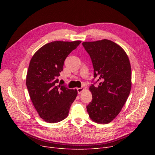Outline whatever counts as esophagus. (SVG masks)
Masks as SVG:
<instances>
[{"label":"esophagus","instance_id":"1","mask_svg":"<svg viewBox=\"0 0 155 155\" xmlns=\"http://www.w3.org/2000/svg\"><path fill=\"white\" fill-rule=\"evenodd\" d=\"M83 90H84V88L83 87H81V88H77V91H78V94H81L83 91Z\"/></svg>","mask_w":155,"mask_h":155}]
</instances>
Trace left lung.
Instances as JSON below:
<instances>
[{
    "instance_id": "left-lung-1",
    "label": "left lung",
    "mask_w": 155,
    "mask_h": 155,
    "mask_svg": "<svg viewBox=\"0 0 155 155\" xmlns=\"http://www.w3.org/2000/svg\"><path fill=\"white\" fill-rule=\"evenodd\" d=\"M92 60L94 78L100 81L89 88L92 100L87 106L91 119L109 124L118 115L131 88V68L124 49L112 41L103 39L82 43Z\"/></svg>"
}]
</instances>
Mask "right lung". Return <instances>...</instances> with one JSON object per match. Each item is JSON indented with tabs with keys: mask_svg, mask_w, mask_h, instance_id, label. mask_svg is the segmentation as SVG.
<instances>
[{
	"mask_svg": "<svg viewBox=\"0 0 155 155\" xmlns=\"http://www.w3.org/2000/svg\"><path fill=\"white\" fill-rule=\"evenodd\" d=\"M81 41H54L42 46L31 58L26 75V87L39 116L46 122L66 118L78 94L76 89L58 85L65 59Z\"/></svg>",
	"mask_w": 155,
	"mask_h": 155,
	"instance_id": "right-lung-1",
	"label": "right lung"
}]
</instances>
